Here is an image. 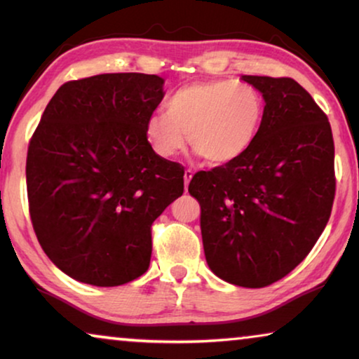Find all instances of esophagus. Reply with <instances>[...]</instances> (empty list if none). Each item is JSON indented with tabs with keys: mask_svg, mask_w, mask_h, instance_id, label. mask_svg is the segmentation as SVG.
<instances>
[{
	"mask_svg": "<svg viewBox=\"0 0 359 359\" xmlns=\"http://www.w3.org/2000/svg\"><path fill=\"white\" fill-rule=\"evenodd\" d=\"M193 171H191V170H186L184 171V188L186 189H188V186H189V181H191V178H193Z\"/></svg>",
	"mask_w": 359,
	"mask_h": 359,
	"instance_id": "34e87169",
	"label": "esophagus"
}]
</instances>
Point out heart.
Listing matches in <instances>:
<instances>
[{"label":"heart","mask_w":359,"mask_h":359,"mask_svg":"<svg viewBox=\"0 0 359 359\" xmlns=\"http://www.w3.org/2000/svg\"><path fill=\"white\" fill-rule=\"evenodd\" d=\"M264 119V97L235 80L196 81L176 90L166 112L145 122V139L161 158L189 145L210 165H229L250 150Z\"/></svg>","instance_id":"heart-1"}]
</instances>
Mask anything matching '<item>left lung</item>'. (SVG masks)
Wrapping results in <instances>:
<instances>
[{
  "instance_id": "obj_1",
  "label": "left lung",
  "mask_w": 359,
  "mask_h": 359,
  "mask_svg": "<svg viewBox=\"0 0 359 359\" xmlns=\"http://www.w3.org/2000/svg\"><path fill=\"white\" fill-rule=\"evenodd\" d=\"M264 97L250 150L199 171L189 193L201 204L205 262L235 286L264 287L307 257L330 219L335 147L325 112L292 78L243 75Z\"/></svg>"
}]
</instances>
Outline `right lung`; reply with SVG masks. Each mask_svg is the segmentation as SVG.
I'll return each instance as SVG.
<instances>
[{
    "mask_svg": "<svg viewBox=\"0 0 359 359\" xmlns=\"http://www.w3.org/2000/svg\"><path fill=\"white\" fill-rule=\"evenodd\" d=\"M163 83L144 73L67 81L29 142L34 232L50 262L76 281L112 287L142 276L151 224L183 194V166L145 139Z\"/></svg>",
    "mask_w": 359,
    "mask_h": 359,
    "instance_id": "right-lung-1",
    "label": "right lung"
}]
</instances>
